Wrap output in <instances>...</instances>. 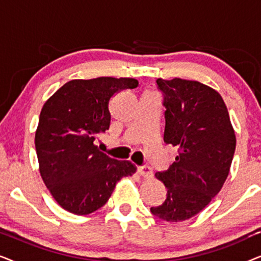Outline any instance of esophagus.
<instances>
[{
	"label": "esophagus",
	"mask_w": 261,
	"mask_h": 261,
	"mask_svg": "<svg viewBox=\"0 0 261 261\" xmlns=\"http://www.w3.org/2000/svg\"><path fill=\"white\" fill-rule=\"evenodd\" d=\"M139 173H140L144 178H152L153 177V171L148 165L139 167Z\"/></svg>",
	"instance_id": "34e87169"
}]
</instances>
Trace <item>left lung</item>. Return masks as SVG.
<instances>
[{
	"label": "left lung",
	"instance_id": "obj_1",
	"mask_svg": "<svg viewBox=\"0 0 261 261\" xmlns=\"http://www.w3.org/2000/svg\"><path fill=\"white\" fill-rule=\"evenodd\" d=\"M164 92V141L179 154L155 178L167 189L163 204L151 213L167 222L197 215L219 194L229 173L237 138L223 98L197 81L156 80Z\"/></svg>",
	"mask_w": 261,
	"mask_h": 261
}]
</instances>
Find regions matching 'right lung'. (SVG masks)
Segmentation results:
<instances>
[{
    "mask_svg": "<svg viewBox=\"0 0 261 261\" xmlns=\"http://www.w3.org/2000/svg\"><path fill=\"white\" fill-rule=\"evenodd\" d=\"M138 85L127 77L72 80L45 102L35 149L42 180L63 209L89 215L106 204L121 178L137 172L128 160L99 151L95 139L109 129L112 98Z\"/></svg>",
    "mask_w": 261,
    "mask_h": 261,
    "instance_id": "1",
    "label": "right lung"
}]
</instances>
